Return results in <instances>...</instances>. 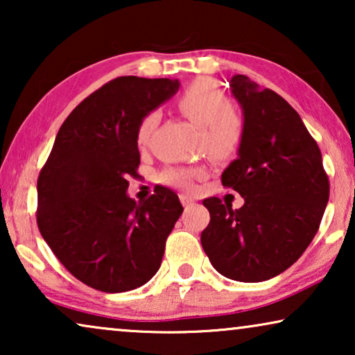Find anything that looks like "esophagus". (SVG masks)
Masks as SVG:
<instances>
[{"label":"esophagus","instance_id":"1","mask_svg":"<svg viewBox=\"0 0 355 355\" xmlns=\"http://www.w3.org/2000/svg\"><path fill=\"white\" fill-rule=\"evenodd\" d=\"M179 198H181V203L186 208L196 205V198L191 197V196H187V193H179Z\"/></svg>","mask_w":355,"mask_h":355}]
</instances>
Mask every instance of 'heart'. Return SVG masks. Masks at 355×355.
Returning <instances> with one entry per match:
<instances>
[{
	"label": "heart",
	"mask_w": 355,
	"mask_h": 355,
	"mask_svg": "<svg viewBox=\"0 0 355 355\" xmlns=\"http://www.w3.org/2000/svg\"><path fill=\"white\" fill-rule=\"evenodd\" d=\"M176 106L184 118L200 128V144L208 157L225 159L234 155L244 137V123L232 108L223 89L210 79H197L178 96ZM158 113L145 114L137 125L139 145L147 144L158 124ZM198 168H168L159 174L162 182L191 189L192 179L200 176Z\"/></svg>",
	"instance_id": "obj_1"
}]
</instances>
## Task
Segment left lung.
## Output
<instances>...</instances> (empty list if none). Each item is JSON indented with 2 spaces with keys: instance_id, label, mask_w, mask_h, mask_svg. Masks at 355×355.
Here are the masks:
<instances>
[{
  "instance_id": "left-lung-1",
  "label": "left lung",
  "mask_w": 355,
  "mask_h": 355,
  "mask_svg": "<svg viewBox=\"0 0 355 355\" xmlns=\"http://www.w3.org/2000/svg\"><path fill=\"white\" fill-rule=\"evenodd\" d=\"M231 92L244 114L239 157L221 174L244 205L210 197L200 241L218 273L242 283L275 278L299 260L317 234L329 198L322 152L293 106L247 76Z\"/></svg>"
}]
</instances>
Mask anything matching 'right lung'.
<instances>
[{
  "instance_id": "obj_1",
  "label": "right lung",
  "mask_w": 355,
  "mask_h": 355,
  "mask_svg": "<svg viewBox=\"0 0 355 355\" xmlns=\"http://www.w3.org/2000/svg\"><path fill=\"white\" fill-rule=\"evenodd\" d=\"M179 80L124 76L72 110L37 181V225L56 259L82 283L124 293L147 283L182 205L159 186L147 200L128 196L137 176V125L179 90Z\"/></svg>"
}]
</instances>
